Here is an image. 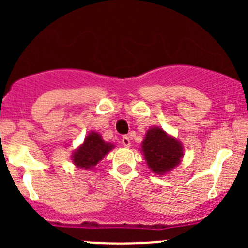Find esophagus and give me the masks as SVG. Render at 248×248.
Wrapping results in <instances>:
<instances>
[{
    "label": "esophagus",
    "mask_w": 248,
    "mask_h": 248,
    "mask_svg": "<svg viewBox=\"0 0 248 248\" xmlns=\"http://www.w3.org/2000/svg\"><path fill=\"white\" fill-rule=\"evenodd\" d=\"M121 140H122V145H124V146H126V147L131 146V139H129V137L124 136Z\"/></svg>",
    "instance_id": "1"
}]
</instances>
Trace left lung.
<instances>
[{
  "instance_id": "obj_1",
  "label": "left lung",
  "mask_w": 248,
  "mask_h": 248,
  "mask_svg": "<svg viewBox=\"0 0 248 248\" xmlns=\"http://www.w3.org/2000/svg\"><path fill=\"white\" fill-rule=\"evenodd\" d=\"M142 152L151 170L157 174L171 170L182 157V146L176 139L168 137L163 129L152 128L142 141Z\"/></svg>"
}]
</instances>
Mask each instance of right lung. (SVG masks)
<instances>
[{
  "mask_svg": "<svg viewBox=\"0 0 248 248\" xmlns=\"http://www.w3.org/2000/svg\"><path fill=\"white\" fill-rule=\"evenodd\" d=\"M111 149L112 145L104 142L98 133L92 132L86 137L84 144L79 147V150H77L73 156V161L79 168H92Z\"/></svg>",
  "mask_w": 248,
  "mask_h": 248,
  "instance_id": "obj_1",
  "label": "right lung"
}]
</instances>
